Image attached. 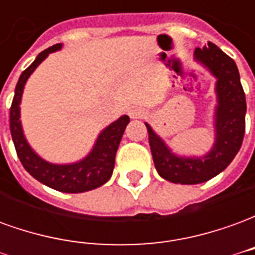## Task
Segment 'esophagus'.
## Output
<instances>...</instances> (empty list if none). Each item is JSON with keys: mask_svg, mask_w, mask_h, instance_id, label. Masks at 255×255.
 Instances as JSON below:
<instances>
[{"mask_svg": "<svg viewBox=\"0 0 255 255\" xmlns=\"http://www.w3.org/2000/svg\"><path fill=\"white\" fill-rule=\"evenodd\" d=\"M128 116L131 119H142L144 116V109H142L140 106H132L128 111Z\"/></svg>", "mask_w": 255, "mask_h": 255, "instance_id": "34e87169", "label": "esophagus"}]
</instances>
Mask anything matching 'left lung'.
I'll return each instance as SVG.
<instances>
[{"label":"left lung","mask_w":255,"mask_h":255,"mask_svg":"<svg viewBox=\"0 0 255 255\" xmlns=\"http://www.w3.org/2000/svg\"><path fill=\"white\" fill-rule=\"evenodd\" d=\"M194 61L216 79L212 147L199 155L177 154L144 123L155 169L162 179L176 184H198L217 176L235 158L245 136L246 97L235 61L212 42L195 49Z\"/></svg>","instance_id":"1"}]
</instances>
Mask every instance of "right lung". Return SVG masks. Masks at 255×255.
I'll return each mask as SVG.
<instances>
[{
    "label": "right lung",
    "instance_id": "right-lung-1",
    "mask_svg": "<svg viewBox=\"0 0 255 255\" xmlns=\"http://www.w3.org/2000/svg\"><path fill=\"white\" fill-rule=\"evenodd\" d=\"M61 47L63 43H57L41 52L36 56L35 61L20 75L19 82L14 89V98L9 115L10 133L20 162L31 176L53 190L78 194V192L90 191L101 187L111 179L115 168L117 147L120 144L126 127L129 123V117L127 115H123L116 122L111 123L108 127L104 128L98 133L89 153L83 158L75 162H68V164L50 162L31 147V144L25 138L21 119H20L21 116L20 104L24 93L25 83L36 68L41 65L42 61H45L50 53L61 50Z\"/></svg>",
    "mask_w": 255,
    "mask_h": 255
}]
</instances>
